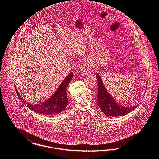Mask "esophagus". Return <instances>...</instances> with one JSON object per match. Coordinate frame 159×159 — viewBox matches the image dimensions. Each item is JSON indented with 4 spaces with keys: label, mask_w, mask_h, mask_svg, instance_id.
I'll return each mask as SVG.
<instances>
[{
    "label": "esophagus",
    "mask_w": 159,
    "mask_h": 159,
    "mask_svg": "<svg viewBox=\"0 0 159 159\" xmlns=\"http://www.w3.org/2000/svg\"><path fill=\"white\" fill-rule=\"evenodd\" d=\"M81 72L85 75H88L91 74L92 72V65L90 62H86L81 68Z\"/></svg>",
    "instance_id": "1"
}]
</instances>
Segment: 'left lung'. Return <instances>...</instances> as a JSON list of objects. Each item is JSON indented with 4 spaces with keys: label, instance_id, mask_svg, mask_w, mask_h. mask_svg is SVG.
Segmentation results:
<instances>
[{
    "label": "left lung",
    "instance_id": "obj_1",
    "mask_svg": "<svg viewBox=\"0 0 159 159\" xmlns=\"http://www.w3.org/2000/svg\"><path fill=\"white\" fill-rule=\"evenodd\" d=\"M96 78L98 83L97 102L100 109L105 115L111 117L121 116L129 113L137 107L134 106L126 107L119 105L106 90L101 78L98 74Z\"/></svg>",
    "mask_w": 159,
    "mask_h": 159
}]
</instances>
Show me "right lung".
Masks as SVG:
<instances>
[{
	"label": "right lung",
	"mask_w": 159,
	"mask_h": 159,
	"mask_svg": "<svg viewBox=\"0 0 159 159\" xmlns=\"http://www.w3.org/2000/svg\"><path fill=\"white\" fill-rule=\"evenodd\" d=\"M73 77V73L71 72L69 75L66 77V78L63 81L58 89L56 91L55 93L48 98V100L40 103L39 104H30L22 100L18 90L15 87L16 92L21 100L24 104L27 105L28 107L31 110L34 111L36 113L40 114H43L46 115H54L61 113L65 111L67 104L68 103V100L66 94V88L70 81Z\"/></svg>",
	"instance_id": "add662e5"
}]
</instances>
